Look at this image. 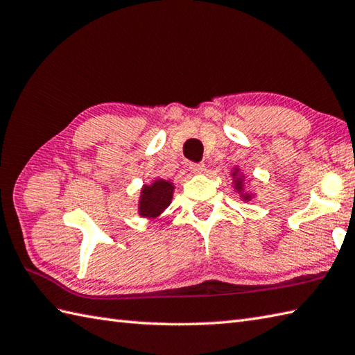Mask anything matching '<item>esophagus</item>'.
Listing matches in <instances>:
<instances>
[{"label": "esophagus", "mask_w": 355, "mask_h": 355, "mask_svg": "<svg viewBox=\"0 0 355 355\" xmlns=\"http://www.w3.org/2000/svg\"><path fill=\"white\" fill-rule=\"evenodd\" d=\"M190 170L196 173V175H200V173L207 170V167H205V164L202 162H190Z\"/></svg>", "instance_id": "esophagus-1"}]
</instances>
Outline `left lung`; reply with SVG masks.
I'll use <instances>...</instances> for the list:
<instances>
[{"label":"left lung","instance_id":"1","mask_svg":"<svg viewBox=\"0 0 355 355\" xmlns=\"http://www.w3.org/2000/svg\"><path fill=\"white\" fill-rule=\"evenodd\" d=\"M232 176H234V179H235V190L241 191V190H243V182H241V178H237V176H239V170H235V171L232 173ZM241 196H243L244 200H249V199H250V194H241Z\"/></svg>","mask_w":355,"mask_h":355}]
</instances>
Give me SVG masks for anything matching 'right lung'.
Instances as JSON below:
<instances>
[{"label": "right lung", "mask_w": 355, "mask_h": 355, "mask_svg": "<svg viewBox=\"0 0 355 355\" xmlns=\"http://www.w3.org/2000/svg\"><path fill=\"white\" fill-rule=\"evenodd\" d=\"M173 190V184L164 179H156L152 185H144L139 198V216L147 218L159 216L170 205Z\"/></svg>", "instance_id": "add662e5"}]
</instances>
